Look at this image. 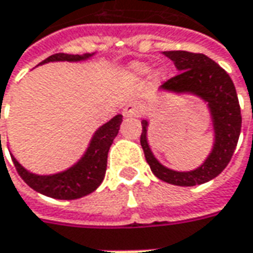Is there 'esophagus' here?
I'll return each mask as SVG.
<instances>
[{"mask_svg":"<svg viewBox=\"0 0 253 253\" xmlns=\"http://www.w3.org/2000/svg\"><path fill=\"white\" fill-rule=\"evenodd\" d=\"M142 114V108L141 105L138 104V102L131 101L129 104H126L125 105V108H124V115L125 117H139Z\"/></svg>","mask_w":253,"mask_h":253,"instance_id":"1","label":"esophagus"}]
</instances>
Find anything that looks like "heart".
Wrapping results in <instances>:
<instances>
[{
    "instance_id": "b5f03b06",
    "label": "heart",
    "mask_w": 253,
    "mask_h": 253,
    "mask_svg": "<svg viewBox=\"0 0 253 253\" xmlns=\"http://www.w3.org/2000/svg\"><path fill=\"white\" fill-rule=\"evenodd\" d=\"M132 72L135 74H146L148 73V67L146 66H143V64H132Z\"/></svg>"
}]
</instances>
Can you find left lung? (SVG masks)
<instances>
[{"label": "left lung", "mask_w": 253, "mask_h": 253, "mask_svg": "<svg viewBox=\"0 0 253 253\" xmlns=\"http://www.w3.org/2000/svg\"><path fill=\"white\" fill-rule=\"evenodd\" d=\"M180 73L161 85V90L173 94H193L207 102L214 143L210 155L196 169L177 171L163 166L152 152L148 142L149 122L142 121L141 145L152 173L174 186H196L217 177L227 168L238 143L241 133V108L235 85L228 73L206 54L186 50L163 52Z\"/></svg>", "instance_id": "1"}]
</instances>
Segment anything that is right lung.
I'll list each match as a JSON object with an SVG mask.
<instances>
[{
    "mask_svg": "<svg viewBox=\"0 0 253 253\" xmlns=\"http://www.w3.org/2000/svg\"><path fill=\"white\" fill-rule=\"evenodd\" d=\"M95 53L67 54L56 53L44 59L41 64L49 62H83L92 57ZM1 114V108H0ZM122 115L118 114L108 122L101 125L94 132L88 148L84 155L70 166L69 169L54 173V174H36L26 170L15 159L11 153L15 168L24 181L35 191L57 200H76L92 193L100 186L105 176L107 170V156L112 142L120 132ZM1 146V135H0Z\"/></svg>",
    "mask_w": 253,
    "mask_h": 253,
    "instance_id": "obj_1",
    "label": "right lung"
}]
</instances>
